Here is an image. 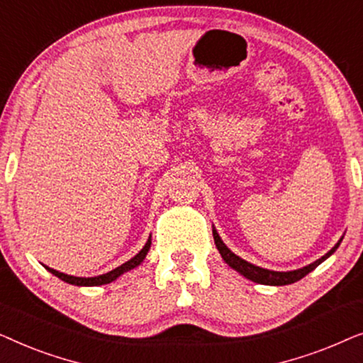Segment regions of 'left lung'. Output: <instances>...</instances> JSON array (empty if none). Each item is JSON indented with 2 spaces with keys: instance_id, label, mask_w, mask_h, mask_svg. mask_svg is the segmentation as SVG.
Masks as SVG:
<instances>
[{
  "instance_id": "8db88e82",
  "label": "left lung",
  "mask_w": 363,
  "mask_h": 363,
  "mask_svg": "<svg viewBox=\"0 0 363 363\" xmlns=\"http://www.w3.org/2000/svg\"><path fill=\"white\" fill-rule=\"evenodd\" d=\"M213 238H215V245L218 247V251H220V255L225 262L233 269L240 272L241 276H245L246 279H250L252 282H257V284H266V286H287V284H292V282H297L302 277L309 274L311 271H314L317 266L320 264V262H324L327 257H330L334 255L337 247L340 246L342 240H344V236L340 238L339 242L332 247L329 252H325L324 256L319 257V259L311 262V264H307L304 267H301V269H294V271H271V269H264V267H259L256 264H251V262H247L242 259V257L236 256L235 252H233L230 247H228L223 240L218 235L216 228L213 226Z\"/></svg>"
}]
</instances>
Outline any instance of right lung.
I'll return each instance as SVG.
<instances>
[{
	"mask_svg": "<svg viewBox=\"0 0 363 363\" xmlns=\"http://www.w3.org/2000/svg\"><path fill=\"white\" fill-rule=\"evenodd\" d=\"M150 245H152V236H148V240L145 242V246L142 247L140 251L137 252L135 256L132 257V259H128L127 262H123L122 266L116 267V269L106 272V274H101V276H94V277H77V276H69V274H64V272H59L56 269H52V267H48L44 266L46 269L54 274L59 279L67 282V284H72V286H102V284H108V282L116 281L117 277H121L122 274H125V272L135 269L137 266L142 264V261L145 259L148 250H150Z\"/></svg>",
	"mask_w": 363,
	"mask_h": 363,
	"instance_id": "right-lung-1",
	"label": "right lung"
}]
</instances>
